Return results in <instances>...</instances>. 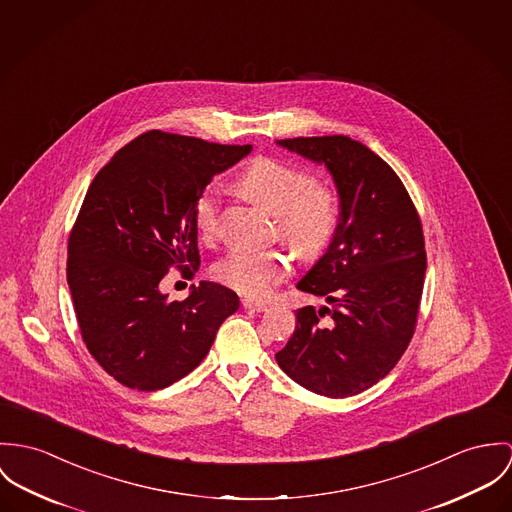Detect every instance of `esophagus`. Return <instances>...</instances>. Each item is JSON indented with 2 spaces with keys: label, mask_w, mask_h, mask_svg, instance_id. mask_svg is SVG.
<instances>
[{
  "label": "esophagus",
  "mask_w": 512,
  "mask_h": 512,
  "mask_svg": "<svg viewBox=\"0 0 512 512\" xmlns=\"http://www.w3.org/2000/svg\"><path fill=\"white\" fill-rule=\"evenodd\" d=\"M241 304H243V308H247V310H255V312H263V310H267V302H263V300L243 298V300H241Z\"/></svg>",
  "instance_id": "obj_1"
}]
</instances>
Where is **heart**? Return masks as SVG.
Listing matches in <instances>:
<instances>
[{"mask_svg":"<svg viewBox=\"0 0 512 512\" xmlns=\"http://www.w3.org/2000/svg\"><path fill=\"white\" fill-rule=\"evenodd\" d=\"M237 186L277 216L279 237L296 255L318 259L328 251L340 228V198L334 188L316 184L310 172L273 157L255 159L239 174ZM192 218L202 239L216 235L220 196L214 186H206L198 194ZM290 271L292 261L283 249H233L212 269L220 283L253 298L267 296Z\"/></svg>","mask_w":512,"mask_h":512,"instance_id":"obj_1","label":"heart"}]
</instances>
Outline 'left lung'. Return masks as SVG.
<instances>
[{
	"instance_id": "8db88e82",
	"label": "left lung",
	"mask_w": 512,
	"mask_h": 512,
	"mask_svg": "<svg viewBox=\"0 0 512 512\" xmlns=\"http://www.w3.org/2000/svg\"><path fill=\"white\" fill-rule=\"evenodd\" d=\"M279 145L326 165L341 216L326 255L298 283L330 308L296 310L277 363L316 395L351 397L387 377L414 336L426 273L420 216L397 172L363 143L324 135Z\"/></svg>"
}]
</instances>
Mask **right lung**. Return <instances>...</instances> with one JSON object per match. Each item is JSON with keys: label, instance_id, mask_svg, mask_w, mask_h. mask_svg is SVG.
<instances>
[{"label": "right lung", "instance_id": "1", "mask_svg": "<svg viewBox=\"0 0 512 512\" xmlns=\"http://www.w3.org/2000/svg\"><path fill=\"white\" fill-rule=\"evenodd\" d=\"M249 153L251 145L153 129L92 180L68 237L66 279L82 340L117 383L145 393L176 383L202 363L239 308L222 284L202 281L188 298L167 300L159 283L172 267L194 275V202Z\"/></svg>", "mask_w": 512, "mask_h": 512}]
</instances>
